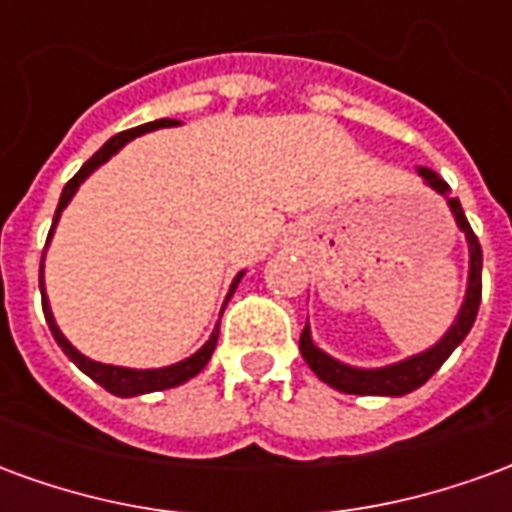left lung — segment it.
<instances>
[{
    "mask_svg": "<svg viewBox=\"0 0 512 512\" xmlns=\"http://www.w3.org/2000/svg\"><path fill=\"white\" fill-rule=\"evenodd\" d=\"M417 172L430 189L441 194V197H447V205H450L452 216H455V224L466 235V244H469V282H466V296H463V304L461 310H458L455 323H452L447 334L433 348H428V351H422L417 356H408V359L395 362V365L373 367V370L343 365V362H337L329 354H323L321 348L312 343L310 326H304L299 340L304 362L312 367V373L321 378L323 384L334 386V389H340L345 395L400 397L419 389V386L425 384L447 362V356L463 343V337L469 334V329L474 326V318H477V310H480V296H483V249H480V241H477V235L472 233V227L466 222V213H463L458 197H450V186L433 169L417 167Z\"/></svg>",
    "mask_w": 512,
    "mask_h": 512,
    "instance_id": "8db88e82",
    "label": "left lung"
}]
</instances>
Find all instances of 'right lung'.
Listing matches in <instances>:
<instances>
[{
    "label": "right lung",
    "instance_id": "obj_1",
    "mask_svg": "<svg viewBox=\"0 0 512 512\" xmlns=\"http://www.w3.org/2000/svg\"><path fill=\"white\" fill-rule=\"evenodd\" d=\"M169 126H175V120H167V117H164V120H153V123H145V126H136V128H131V131H123V134L112 136V139H109V142H106V145L101 147V150H98V153H95V156L90 158V161H87V164H84V167L79 169V172H76L71 180H68V183H65V189H62V197H60V205H57V213H54V222H51L49 238H46V249H49L51 235H54V227H57V222H60L65 205L73 200V194H76V189L82 186L84 180L90 178V175H93L95 169L101 167V164H106L109 158L115 156L120 147L128 145L131 139L147 134V131H156V128H169ZM43 257H46V252H43ZM241 277H244V271H241V274L233 279L230 293H227V299H224V307H227V301H230V296H233L235 288H238ZM40 293H43V315H46V323H49L51 334H54L57 345H60L62 351H65V356H68V359H71L73 365L79 367L82 373H87V376L93 378L95 384H101L106 392H112V395H117V397L147 395V392H161V389H172V386L186 384L189 378L197 376L202 367L211 362L213 348H216V340H219V323H216V329H213V334L208 337V343L202 345L197 354H191L189 359L178 362V365L158 367V370H134V367L101 365V362H93V359H87L84 354H79V351H76V348H73L68 340H65V334L60 332V326H57L54 315H51L49 296H46V285H43V260H40ZM224 307H222V312H224Z\"/></svg>",
    "mask_w": 512,
    "mask_h": 512
}]
</instances>
